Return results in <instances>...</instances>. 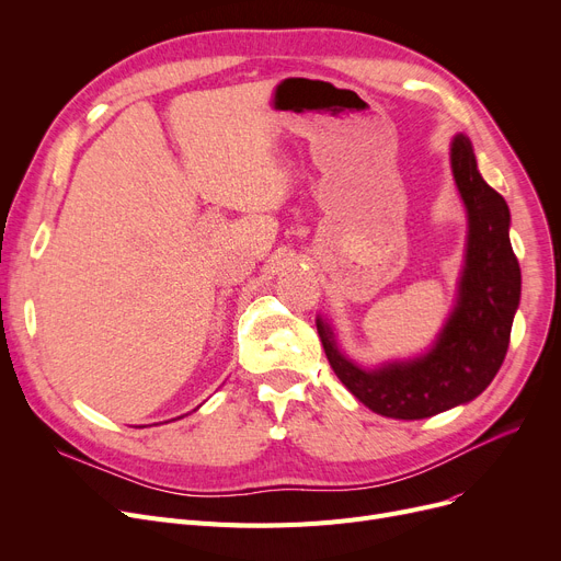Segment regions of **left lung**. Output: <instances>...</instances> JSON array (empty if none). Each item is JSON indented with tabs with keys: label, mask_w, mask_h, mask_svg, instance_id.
<instances>
[{
	"label": "left lung",
	"mask_w": 561,
	"mask_h": 561,
	"mask_svg": "<svg viewBox=\"0 0 561 561\" xmlns=\"http://www.w3.org/2000/svg\"><path fill=\"white\" fill-rule=\"evenodd\" d=\"M453 174L468 209V252L459 302L425 357L364 370L347 362L332 330L316 320L328 362L343 387L375 414L419 421L478 398L507 355L520 300V268L510 243V206L478 172L463 134L453 140Z\"/></svg>",
	"instance_id": "obj_1"
}]
</instances>
